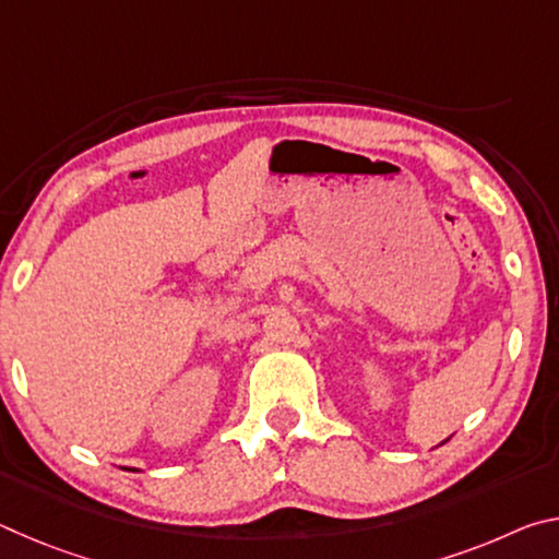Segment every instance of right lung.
<instances>
[{
  "instance_id": "obj_1",
  "label": "right lung",
  "mask_w": 559,
  "mask_h": 559,
  "mask_svg": "<svg viewBox=\"0 0 559 559\" xmlns=\"http://www.w3.org/2000/svg\"><path fill=\"white\" fill-rule=\"evenodd\" d=\"M130 471H135V468H130Z\"/></svg>"
}]
</instances>
